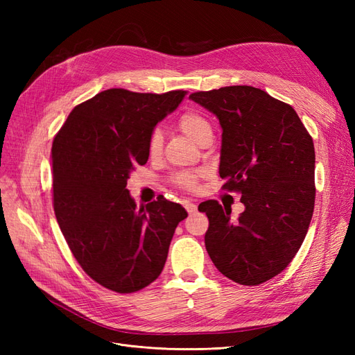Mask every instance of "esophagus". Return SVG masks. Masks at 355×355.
Wrapping results in <instances>:
<instances>
[{"mask_svg": "<svg viewBox=\"0 0 355 355\" xmlns=\"http://www.w3.org/2000/svg\"><path fill=\"white\" fill-rule=\"evenodd\" d=\"M185 209H187V211H188L189 214H192V213H196V211H197V204H194V202H189V201H187V202H185Z\"/></svg>", "mask_w": 355, "mask_h": 355, "instance_id": "esophagus-1", "label": "esophagus"}]
</instances>
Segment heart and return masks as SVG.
I'll use <instances>...</instances> for the list:
<instances>
[{
    "label": "heart",
    "mask_w": 355,
    "mask_h": 355,
    "mask_svg": "<svg viewBox=\"0 0 355 355\" xmlns=\"http://www.w3.org/2000/svg\"><path fill=\"white\" fill-rule=\"evenodd\" d=\"M178 125L182 132L196 142L198 141L201 135L206 132H211V127L207 118L194 110L182 112L178 118ZM161 151H163V133H161L158 128H155L148 139V154L151 158H157L161 154ZM173 182L182 189L194 191L197 188L198 175L194 173V171H179V173L173 176Z\"/></svg>",
    "instance_id": "heart-1"
}]
</instances>
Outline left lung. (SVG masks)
<instances>
[{"label": "left lung", "instance_id": "1", "mask_svg": "<svg viewBox=\"0 0 355 355\" xmlns=\"http://www.w3.org/2000/svg\"><path fill=\"white\" fill-rule=\"evenodd\" d=\"M189 98L219 118L222 189L241 194L245 210L216 200L198 206L214 266L243 286L280 274L302 245L315 202L313 137L288 103L252 85L196 92Z\"/></svg>", "mask_w": 355, "mask_h": 355}]
</instances>
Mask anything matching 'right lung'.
<instances>
[{
  "instance_id": "1",
  "label": "right lung",
  "mask_w": 355,
  "mask_h": 355,
  "mask_svg": "<svg viewBox=\"0 0 355 355\" xmlns=\"http://www.w3.org/2000/svg\"><path fill=\"white\" fill-rule=\"evenodd\" d=\"M187 92L110 89L75 106L51 146L53 209L75 259L92 280L133 293L161 274L188 213L163 196L137 207L127 179L148 161L155 124Z\"/></svg>"
}]
</instances>
